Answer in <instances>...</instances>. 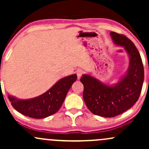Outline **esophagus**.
Returning a JSON list of instances; mask_svg holds the SVG:
<instances>
[{
  "label": "esophagus",
  "mask_w": 149,
  "mask_h": 149,
  "mask_svg": "<svg viewBox=\"0 0 149 149\" xmlns=\"http://www.w3.org/2000/svg\"><path fill=\"white\" fill-rule=\"evenodd\" d=\"M83 71L82 69H78V70H77V71H76V73H77V76H78V78H80V77L82 76V75L83 74Z\"/></svg>",
  "instance_id": "esophagus-1"
}]
</instances>
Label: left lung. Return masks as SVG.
Wrapping results in <instances>:
<instances>
[{
	"mask_svg": "<svg viewBox=\"0 0 149 149\" xmlns=\"http://www.w3.org/2000/svg\"><path fill=\"white\" fill-rule=\"evenodd\" d=\"M111 36L116 45L124 47L129 54L127 74L114 86L104 85L88 75L80 78L87 107L92 113L106 118L115 117L130 109L139 100L144 79L142 60L134 43L123 34L112 31Z\"/></svg>",
	"mask_w": 149,
	"mask_h": 149,
	"instance_id": "8db88e82",
	"label": "left lung"
}]
</instances>
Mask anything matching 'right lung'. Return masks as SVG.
<instances>
[{"instance_id":"right-lung-1","label":"right lung","mask_w":149,"mask_h":149,"mask_svg":"<svg viewBox=\"0 0 149 149\" xmlns=\"http://www.w3.org/2000/svg\"><path fill=\"white\" fill-rule=\"evenodd\" d=\"M76 79V74L65 77L57 82L48 91L31 100H17L10 95L8 99L13 108L20 113L33 118H44L59 111L68 91Z\"/></svg>"}]
</instances>
